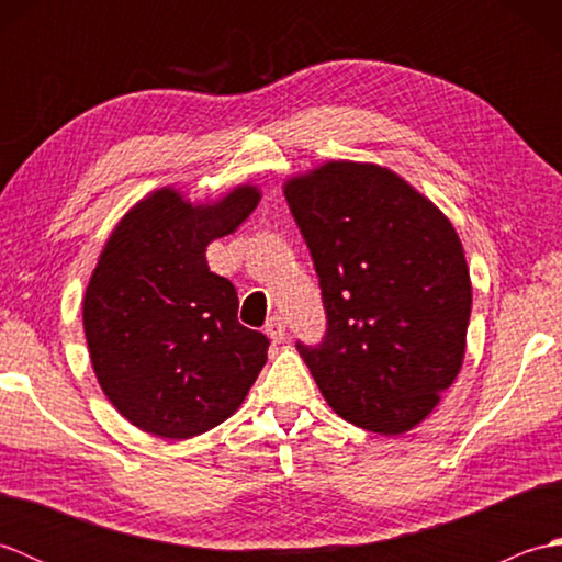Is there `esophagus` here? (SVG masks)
<instances>
[{"label":"esophagus","mask_w":562,"mask_h":562,"mask_svg":"<svg viewBox=\"0 0 562 562\" xmlns=\"http://www.w3.org/2000/svg\"><path fill=\"white\" fill-rule=\"evenodd\" d=\"M266 336L272 340V342H282L284 338H288V324H284V318L280 316H272L268 324H266Z\"/></svg>","instance_id":"1"}]
</instances>
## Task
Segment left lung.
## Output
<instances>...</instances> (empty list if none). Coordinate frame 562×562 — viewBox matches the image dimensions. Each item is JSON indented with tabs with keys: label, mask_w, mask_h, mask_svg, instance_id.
<instances>
[{
	"label": "left lung",
	"mask_w": 562,
	"mask_h": 562,
	"mask_svg": "<svg viewBox=\"0 0 562 562\" xmlns=\"http://www.w3.org/2000/svg\"><path fill=\"white\" fill-rule=\"evenodd\" d=\"M282 190L328 314L326 340L296 350L342 420L386 437L408 432L463 364L473 292L457 229L372 161L330 159Z\"/></svg>",
	"instance_id": "8db88e82"
}]
</instances>
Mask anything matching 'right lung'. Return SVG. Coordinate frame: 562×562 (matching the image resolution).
<instances>
[{"label":"right lung","instance_id":"obj_1","mask_svg":"<svg viewBox=\"0 0 562 562\" xmlns=\"http://www.w3.org/2000/svg\"><path fill=\"white\" fill-rule=\"evenodd\" d=\"M238 183L220 198L151 190L105 241L87 292L93 374L127 423L161 439H193L232 417L268 360V338L238 324L234 284L205 250L234 234L260 200Z\"/></svg>","mask_w":562,"mask_h":562}]
</instances>
